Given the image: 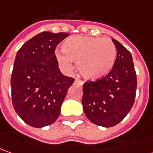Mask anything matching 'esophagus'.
<instances>
[{
	"instance_id": "34e87169",
	"label": "esophagus",
	"mask_w": 153,
	"mask_h": 153,
	"mask_svg": "<svg viewBox=\"0 0 153 153\" xmlns=\"http://www.w3.org/2000/svg\"><path fill=\"white\" fill-rule=\"evenodd\" d=\"M75 84H76V85H80V86H82L84 83H83V81L80 80V79H76V80H75Z\"/></svg>"
}]
</instances>
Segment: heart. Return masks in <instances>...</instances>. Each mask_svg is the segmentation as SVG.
Returning a JSON list of instances; mask_svg holds the SVG:
<instances>
[{"label":"heart","instance_id":"b5f03b06","mask_svg":"<svg viewBox=\"0 0 153 153\" xmlns=\"http://www.w3.org/2000/svg\"><path fill=\"white\" fill-rule=\"evenodd\" d=\"M63 53L57 51L56 56L64 71L73 69L72 61L87 79H98L112 70L117 56L116 46L109 38L74 36L63 43Z\"/></svg>","mask_w":153,"mask_h":153}]
</instances>
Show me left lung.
I'll use <instances>...</instances> for the list:
<instances>
[{"label":"left lung","mask_w":153,"mask_h":153,"mask_svg":"<svg viewBox=\"0 0 153 153\" xmlns=\"http://www.w3.org/2000/svg\"><path fill=\"white\" fill-rule=\"evenodd\" d=\"M113 69L104 78L83 85L82 104L85 114L93 124L113 127L129 113L134 102L137 79L132 55L118 40Z\"/></svg>","instance_id":"1"}]
</instances>
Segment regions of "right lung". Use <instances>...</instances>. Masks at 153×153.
Returning <instances> with one entry per match:
<instances>
[{"mask_svg": "<svg viewBox=\"0 0 153 153\" xmlns=\"http://www.w3.org/2000/svg\"><path fill=\"white\" fill-rule=\"evenodd\" d=\"M69 34L40 33L17 53L11 78L12 101L19 117L34 128L53 124L74 79L63 75L55 55L56 45Z\"/></svg>", "mask_w": 153, "mask_h": 153, "instance_id": "1", "label": "right lung"}]
</instances>
